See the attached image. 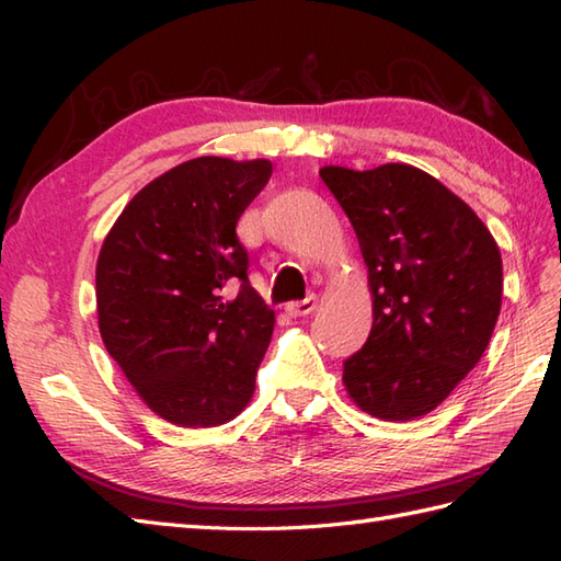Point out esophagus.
<instances>
[{"mask_svg": "<svg viewBox=\"0 0 561 561\" xmlns=\"http://www.w3.org/2000/svg\"><path fill=\"white\" fill-rule=\"evenodd\" d=\"M316 306H318V296L316 294H308L306 299H301V301H289L287 304V313L289 316H308V313H313L316 311Z\"/></svg>", "mask_w": 561, "mask_h": 561, "instance_id": "1", "label": "esophagus"}]
</instances>
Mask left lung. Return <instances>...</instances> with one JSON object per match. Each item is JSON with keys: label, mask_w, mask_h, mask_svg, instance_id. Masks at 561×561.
<instances>
[{"label": "left lung", "mask_w": 561, "mask_h": 561, "mask_svg": "<svg viewBox=\"0 0 561 561\" xmlns=\"http://www.w3.org/2000/svg\"><path fill=\"white\" fill-rule=\"evenodd\" d=\"M320 178L359 238L374 296L371 335L342 380L364 412L416 420L482 359L502 308V255L478 214L414 165H325Z\"/></svg>", "instance_id": "1"}]
</instances>
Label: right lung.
I'll return each mask as SVG.
<instances>
[{"instance_id":"right-lung-1","label":"right lung","mask_w":561,"mask_h":561,"mask_svg":"<svg viewBox=\"0 0 561 561\" xmlns=\"http://www.w3.org/2000/svg\"><path fill=\"white\" fill-rule=\"evenodd\" d=\"M272 163L199 157L141 187L96 265L105 350L139 398L178 426H217L253 398L274 311L250 287L236 226ZM241 283L233 300L225 289Z\"/></svg>"}]
</instances>
